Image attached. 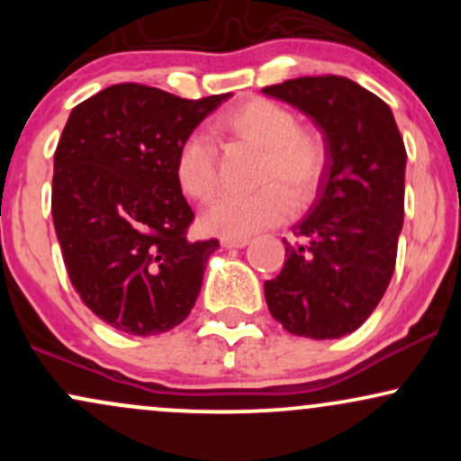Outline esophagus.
I'll return each instance as SVG.
<instances>
[{
	"label": "esophagus",
	"instance_id": "1",
	"mask_svg": "<svg viewBox=\"0 0 461 461\" xmlns=\"http://www.w3.org/2000/svg\"><path fill=\"white\" fill-rule=\"evenodd\" d=\"M223 247L227 249H242L249 245V238H223Z\"/></svg>",
	"mask_w": 461,
	"mask_h": 461
}]
</instances>
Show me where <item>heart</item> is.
Wrapping results in <instances>:
<instances>
[{
  "instance_id": "1",
  "label": "heart",
  "mask_w": 461,
  "mask_h": 461,
  "mask_svg": "<svg viewBox=\"0 0 461 461\" xmlns=\"http://www.w3.org/2000/svg\"><path fill=\"white\" fill-rule=\"evenodd\" d=\"M223 139L258 147L256 184L249 194H225L201 219L205 231L223 238H247L282 223L297 205L308 203L325 176L330 149L325 136L299 125L297 114L279 102L251 97L236 104L212 123ZM176 177L186 197L205 203L219 188V153L203 131H193L179 145Z\"/></svg>"
}]
</instances>
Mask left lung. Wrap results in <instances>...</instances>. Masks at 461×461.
Returning <instances> with one entry per match:
<instances>
[{"label":"left lung","mask_w":461,"mask_h":461,"mask_svg":"<svg viewBox=\"0 0 461 461\" xmlns=\"http://www.w3.org/2000/svg\"><path fill=\"white\" fill-rule=\"evenodd\" d=\"M319 125L330 149L310 214L285 245L284 268L264 282L273 319L294 336L356 331L382 301L405 212V145L384 99L342 76L264 86Z\"/></svg>","instance_id":"left-lung-1"}]
</instances>
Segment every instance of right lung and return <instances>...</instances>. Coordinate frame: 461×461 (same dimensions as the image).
I'll return each instance as SVG.
<instances>
[{
	"instance_id": "add662e5",
	"label": "right lung",
	"mask_w": 461,
	"mask_h": 461,
	"mask_svg": "<svg viewBox=\"0 0 461 461\" xmlns=\"http://www.w3.org/2000/svg\"><path fill=\"white\" fill-rule=\"evenodd\" d=\"M230 95L182 99L125 82L73 108L54 153L51 214L68 279L114 330L156 336L193 310L216 238L190 242L182 140Z\"/></svg>"
}]
</instances>
